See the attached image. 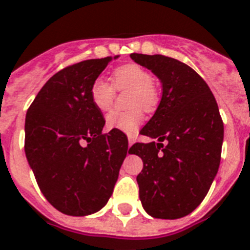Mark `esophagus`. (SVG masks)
<instances>
[{"instance_id": "1", "label": "esophagus", "mask_w": 250, "mask_h": 250, "mask_svg": "<svg viewBox=\"0 0 250 250\" xmlns=\"http://www.w3.org/2000/svg\"><path fill=\"white\" fill-rule=\"evenodd\" d=\"M127 141H129V147H131V146L134 145L135 138L133 135H127Z\"/></svg>"}]
</instances>
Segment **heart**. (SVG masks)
Returning a JSON list of instances; mask_svg holds the SVG:
<instances>
[{
    "instance_id": "b5f03b06",
    "label": "heart",
    "mask_w": 250,
    "mask_h": 250,
    "mask_svg": "<svg viewBox=\"0 0 250 250\" xmlns=\"http://www.w3.org/2000/svg\"><path fill=\"white\" fill-rule=\"evenodd\" d=\"M113 86L116 89H131L127 95L126 104L131 107L127 111L111 112L107 119V126L109 129L133 134L143 121L142 106L146 111L151 109L157 103V93L153 86V77L148 71L138 64H125L113 71ZM115 97V90L103 79H97L91 83L90 99L97 109L105 112L111 108Z\"/></svg>"
}]
</instances>
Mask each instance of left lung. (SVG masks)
<instances>
[{"mask_svg":"<svg viewBox=\"0 0 250 250\" xmlns=\"http://www.w3.org/2000/svg\"><path fill=\"white\" fill-rule=\"evenodd\" d=\"M130 58L163 86L156 112L141 130L157 142L129 149L143 161L139 199L153 218H182L204 200L218 171L223 143L218 104L207 83L185 63L164 55Z\"/></svg>","mask_w":250,"mask_h":250,"instance_id":"1","label":"left lung"}]
</instances>
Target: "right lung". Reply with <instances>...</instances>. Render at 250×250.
I'll list each match as a JSON object with an SVG mask.
<instances>
[{"mask_svg": "<svg viewBox=\"0 0 250 250\" xmlns=\"http://www.w3.org/2000/svg\"><path fill=\"white\" fill-rule=\"evenodd\" d=\"M107 57L62 69L39 91L25 116V156L46 200L62 213H97L113 192L127 153V138L112 129L91 103V83Z\"/></svg>", "mask_w": 250, "mask_h": 250, "instance_id": "obj_1", "label": "right lung"}]
</instances>
